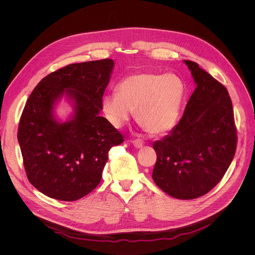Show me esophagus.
<instances>
[{
	"instance_id": "34e87169",
	"label": "esophagus",
	"mask_w": 255,
	"mask_h": 255,
	"mask_svg": "<svg viewBox=\"0 0 255 255\" xmlns=\"http://www.w3.org/2000/svg\"><path fill=\"white\" fill-rule=\"evenodd\" d=\"M132 142H133V145H134V146H135L136 148H141V147L143 146V144H144L143 140H142V139H139V138L133 140Z\"/></svg>"
}]
</instances>
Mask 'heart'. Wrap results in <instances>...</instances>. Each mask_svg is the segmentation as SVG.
Segmentation results:
<instances>
[{
    "mask_svg": "<svg viewBox=\"0 0 255 255\" xmlns=\"http://www.w3.org/2000/svg\"><path fill=\"white\" fill-rule=\"evenodd\" d=\"M116 90L102 101L108 120L121 127L135 112L137 123L151 135L172 129L185 97L183 81L171 74L137 72L122 79Z\"/></svg>",
    "mask_w": 255,
    "mask_h": 255,
    "instance_id": "heart-1",
    "label": "heart"
}]
</instances>
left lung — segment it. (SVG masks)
Masks as SVG:
<instances>
[{
  "label": "left lung",
  "mask_w": 255,
  "mask_h": 255,
  "mask_svg": "<svg viewBox=\"0 0 255 255\" xmlns=\"http://www.w3.org/2000/svg\"><path fill=\"white\" fill-rule=\"evenodd\" d=\"M197 85L183 117L169 135L153 143L152 178L167 195L192 200L209 193L224 176L236 151L237 130L229 93L192 60Z\"/></svg>",
  "instance_id": "8db88e82"
}]
</instances>
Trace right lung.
<instances>
[{
    "label": "right lung",
    "instance_id": "right-lung-1",
    "mask_svg": "<svg viewBox=\"0 0 255 255\" xmlns=\"http://www.w3.org/2000/svg\"><path fill=\"white\" fill-rule=\"evenodd\" d=\"M114 65L111 58L61 67L35 87L22 112L18 141L26 175L47 197L76 201L97 188L108 152L124 136L99 115ZM66 92L76 101L75 118L58 125L53 103Z\"/></svg>",
    "mask_w": 255,
    "mask_h": 255
}]
</instances>
